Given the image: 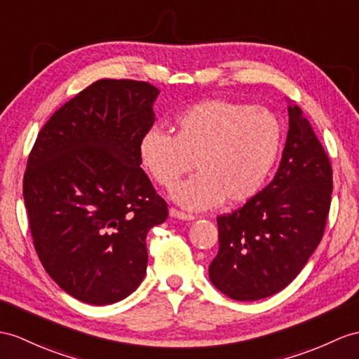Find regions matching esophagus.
Returning a JSON list of instances; mask_svg holds the SVG:
<instances>
[{"label":"esophagus","mask_w":359,"mask_h":359,"mask_svg":"<svg viewBox=\"0 0 359 359\" xmlns=\"http://www.w3.org/2000/svg\"><path fill=\"white\" fill-rule=\"evenodd\" d=\"M169 215H170L172 217H177V219H181V221H194V219H195L194 215L180 212V210H177V208H170V210H169Z\"/></svg>","instance_id":"1"}]
</instances>
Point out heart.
<instances>
[{
	"instance_id": "heart-1",
	"label": "heart",
	"mask_w": 359,
	"mask_h": 359,
	"mask_svg": "<svg viewBox=\"0 0 359 359\" xmlns=\"http://www.w3.org/2000/svg\"><path fill=\"white\" fill-rule=\"evenodd\" d=\"M282 144V125L273 112L226 99L190 104L175 118V135L151 129L140 140V160L158 186L180 182L172 199L189 210L225 201L247 203L264 186Z\"/></svg>"
}]
</instances>
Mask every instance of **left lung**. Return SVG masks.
I'll return each instance as SVG.
<instances>
[{
	"label": "left lung",
	"instance_id": "left-lung-1",
	"mask_svg": "<svg viewBox=\"0 0 359 359\" xmlns=\"http://www.w3.org/2000/svg\"><path fill=\"white\" fill-rule=\"evenodd\" d=\"M290 129L273 181L230 215L217 216L219 251L208 266L222 294L255 302L290 285L325 233L332 196L329 156L302 109L290 103Z\"/></svg>",
	"mask_w": 359,
	"mask_h": 359
}]
</instances>
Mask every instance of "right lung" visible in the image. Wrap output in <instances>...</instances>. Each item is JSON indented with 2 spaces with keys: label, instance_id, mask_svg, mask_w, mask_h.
I'll list each match as a JSON object with an SVG mask.
<instances>
[{
  "label": "right lung",
  "instance_id": "right-lung-1",
  "mask_svg": "<svg viewBox=\"0 0 359 359\" xmlns=\"http://www.w3.org/2000/svg\"><path fill=\"white\" fill-rule=\"evenodd\" d=\"M158 94L147 82H94L50 117L29 155L22 195L34 250L81 302L133 294L146 274L147 231L168 219L138 154Z\"/></svg>",
  "mask_w": 359,
  "mask_h": 359
}]
</instances>
